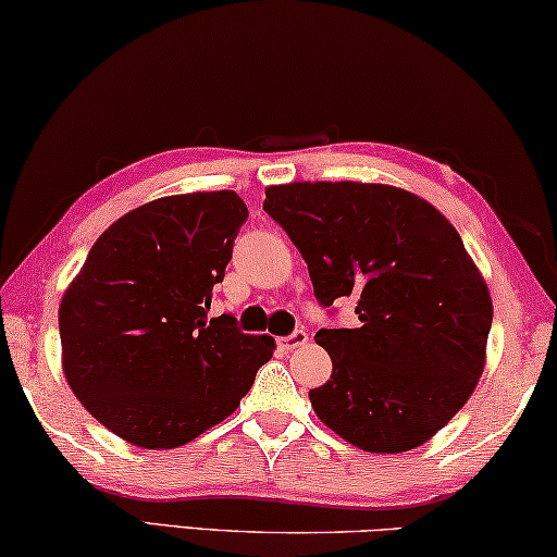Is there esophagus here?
Segmentation results:
<instances>
[{
    "label": "esophagus",
    "mask_w": 557,
    "mask_h": 557,
    "mask_svg": "<svg viewBox=\"0 0 557 557\" xmlns=\"http://www.w3.org/2000/svg\"><path fill=\"white\" fill-rule=\"evenodd\" d=\"M307 342H310V334H307L305 330H297V332L289 334V337H282L280 339V347L287 349V351H293L297 347H305Z\"/></svg>",
    "instance_id": "obj_1"
}]
</instances>
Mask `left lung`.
<instances>
[{"mask_svg":"<svg viewBox=\"0 0 557 557\" xmlns=\"http://www.w3.org/2000/svg\"><path fill=\"white\" fill-rule=\"evenodd\" d=\"M264 210L302 252L314 297H357V330H320L332 376L310 392L324 426L369 454L411 451L469 401L493 302L456 227L384 183L270 185Z\"/></svg>","mask_w":557,"mask_h":557,"instance_id":"1","label":"left lung"}]
</instances>
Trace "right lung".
I'll use <instances>...</instances> for the list:
<instances>
[{"mask_svg": "<svg viewBox=\"0 0 557 557\" xmlns=\"http://www.w3.org/2000/svg\"><path fill=\"white\" fill-rule=\"evenodd\" d=\"M247 220L235 190L183 193L106 227L59 305L61 367L96 421L148 451L231 417L275 339L210 317Z\"/></svg>", "mask_w": 557, "mask_h": 557, "instance_id": "right-lung-1", "label": "right lung"}]
</instances>
